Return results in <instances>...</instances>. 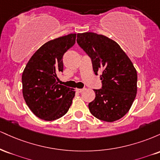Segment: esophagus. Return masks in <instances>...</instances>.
<instances>
[{"label": "esophagus", "mask_w": 160, "mask_h": 160, "mask_svg": "<svg viewBox=\"0 0 160 160\" xmlns=\"http://www.w3.org/2000/svg\"><path fill=\"white\" fill-rule=\"evenodd\" d=\"M83 90H84V89H76V92H79V93L82 92Z\"/></svg>", "instance_id": "1"}]
</instances>
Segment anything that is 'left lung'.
<instances>
[{
	"mask_svg": "<svg viewBox=\"0 0 160 160\" xmlns=\"http://www.w3.org/2000/svg\"><path fill=\"white\" fill-rule=\"evenodd\" d=\"M78 45L91 58L95 75L100 72L102 88L93 89L95 98L89 104L98 120L113 122L129 111L137 93V71L117 43L92 32L78 34Z\"/></svg>",
	"mask_w": 160,
	"mask_h": 160,
	"instance_id": "obj_1",
	"label": "left lung"
}]
</instances>
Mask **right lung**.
<instances>
[{"mask_svg":"<svg viewBox=\"0 0 160 160\" xmlns=\"http://www.w3.org/2000/svg\"><path fill=\"white\" fill-rule=\"evenodd\" d=\"M76 34L49 40L40 47L25 66L22 76L23 97L34 115L43 120L60 118L68 111L74 89L58 84L64 54L73 47Z\"/></svg>","mask_w":160,"mask_h":160,"instance_id":"add662e5","label":"right lung"}]
</instances>
